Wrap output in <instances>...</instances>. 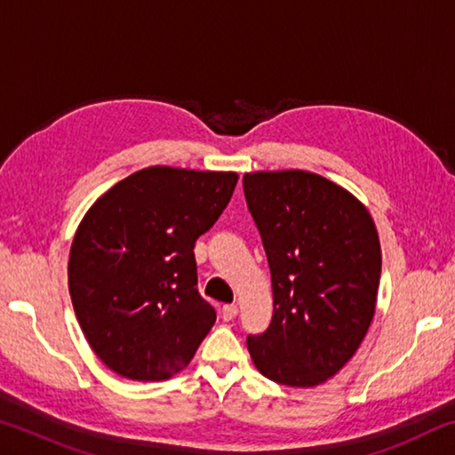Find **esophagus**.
I'll return each instance as SVG.
<instances>
[{
	"instance_id": "esophagus-1",
	"label": "esophagus",
	"mask_w": 455,
	"mask_h": 455,
	"mask_svg": "<svg viewBox=\"0 0 455 455\" xmlns=\"http://www.w3.org/2000/svg\"><path fill=\"white\" fill-rule=\"evenodd\" d=\"M236 313H238V307L235 303L222 305V319L225 321H233L236 317Z\"/></svg>"
}]
</instances>
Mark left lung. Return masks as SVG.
I'll list each match as a JSON object with an SVG mask.
<instances>
[{
    "mask_svg": "<svg viewBox=\"0 0 455 455\" xmlns=\"http://www.w3.org/2000/svg\"><path fill=\"white\" fill-rule=\"evenodd\" d=\"M243 187L273 283L271 325L246 347L268 379L315 387L355 355L371 325L381 276L375 222L351 192L315 172H249Z\"/></svg>",
    "mask_w": 455,
    "mask_h": 455,
    "instance_id": "8db88e82",
    "label": "left lung"
}]
</instances>
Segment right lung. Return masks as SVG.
Segmentation results:
<instances>
[{
	"mask_svg": "<svg viewBox=\"0 0 455 455\" xmlns=\"http://www.w3.org/2000/svg\"><path fill=\"white\" fill-rule=\"evenodd\" d=\"M236 172L142 168L104 192L76 230L68 287L90 347L114 373L163 381L217 321L196 289L195 243L227 209Z\"/></svg>",
	"mask_w": 455,
	"mask_h": 455,
	"instance_id": "add662e5",
	"label": "right lung"
}]
</instances>
